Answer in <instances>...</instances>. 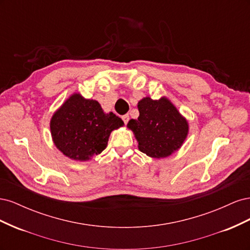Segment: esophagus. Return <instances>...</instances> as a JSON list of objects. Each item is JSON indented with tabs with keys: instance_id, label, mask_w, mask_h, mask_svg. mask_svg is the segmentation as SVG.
Segmentation results:
<instances>
[{
	"instance_id": "esophagus-1",
	"label": "esophagus",
	"mask_w": 250,
	"mask_h": 250,
	"mask_svg": "<svg viewBox=\"0 0 250 250\" xmlns=\"http://www.w3.org/2000/svg\"><path fill=\"white\" fill-rule=\"evenodd\" d=\"M122 120L124 121V123H125V125L128 123V121H129V116L128 115H124V116H122Z\"/></svg>"
}]
</instances>
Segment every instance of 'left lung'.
<instances>
[{
	"mask_svg": "<svg viewBox=\"0 0 250 250\" xmlns=\"http://www.w3.org/2000/svg\"><path fill=\"white\" fill-rule=\"evenodd\" d=\"M140 116L127 127L133 132L141 152L153 158L168 157L183 146L188 123L168 98H143L138 103Z\"/></svg>",
	"mask_w": 250,
	"mask_h": 250,
	"instance_id": "8db88e82",
	"label": "left lung"
}]
</instances>
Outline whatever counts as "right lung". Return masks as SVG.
<instances>
[{
	"label": "right lung",
	"mask_w": 250,
	"mask_h": 250,
	"mask_svg": "<svg viewBox=\"0 0 250 250\" xmlns=\"http://www.w3.org/2000/svg\"><path fill=\"white\" fill-rule=\"evenodd\" d=\"M124 122L105 113L99 102L71 95L52 116L50 129L56 148L71 160L86 162L106 148L112 130Z\"/></svg>",
	"instance_id": "1"
}]
</instances>
